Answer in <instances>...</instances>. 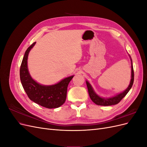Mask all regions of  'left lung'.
Segmentation results:
<instances>
[{
    "instance_id": "left-lung-1",
    "label": "left lung",
    "mask_w": 147,
    "mask_h": 147,
    "mask_svg": "<svg viewBox=\"0 0 147 147\" xmlns=\"http://www.w3.org/2000/svg\"><path fill=\"white\" fill-rule=\"evenodd\" d=\"M131 61V79L129 85L128 86L127 88L125 91L123 92L118 94L117 95L113 97H110V98H104V97H101L97 95L96 93L94 92V90H93L92 87L88 81L86 82V85L88 87V90L89 95L92 101L95 103L96 104L98 105H103V106H109L112 105H116L118 104L119 102L121 100V99L123 97L125 96L127 92L129 91L131 88L132 86L133 83H134V69H133V65H132V59L130 56Z\"/></svg>"
}]
</instances>
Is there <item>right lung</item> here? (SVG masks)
Returning <instances> with one entry per match:
<instances>
[{
	"mask_svg": "<svg viewBox=\"0 0 147 147\" xmlns=\"http://www.w3.org/2000/svg\"><path fill=\"white\" fill-rule=\"evenodd\" d=\"M35 43L27 49L22 61L20 70L21 84L29 98L35 103L48 109L58 108L65 101L68 84L74 75L53 85H42L35 82L30 75L28 67L29 53Z\"/></svg>",
	"mask_w": 147,
	"mask_h": 147,
	"instance_id": "obj_1",
	"label": "right lung"
}]
</instances>
